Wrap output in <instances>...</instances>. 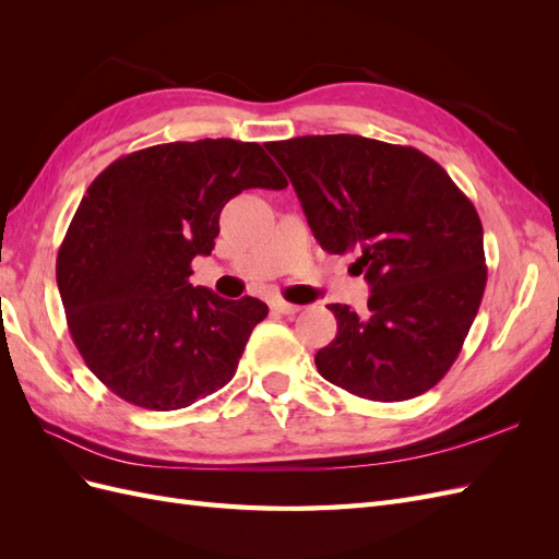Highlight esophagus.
Listing matches in <instances>:
<instances>
[{
    "instance_id": "1",
    "label": "esophagus",
    "mask_w": 559,
    "mask_h": 559,
    "mask_svg": "<svg viewBox=\"0 0 559 559\" xmlns=\"http://www.w3.org/2000/svg\"><path fill=\"white\" fill-rule=\"evenodd\" d=\"M270 308H273V310L280 312V314H296V312L300 310L298 306H294V302H286V300H282V298L270 300Z\"/></svg>"
}]
</instances>
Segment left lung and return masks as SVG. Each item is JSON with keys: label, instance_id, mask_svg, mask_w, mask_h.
I'll return each mask as SVG.
<instances>
[{"label": "left lung", "instance_id": "obj_1", "mask_svg": "<svg viewBox=\"0 0 559 559\" xmlns=\"http://www.w3.org/2000/svg\"><path fill=\"white\" fill-rule=\"evenodd\" d=\"M321 249L357 251L368 312L333 302L321 378L370 401H408L441 380L478 314L487 267L473 202L413 146L359 134L267 142Z\"/></svg>", "mask_w": 559, "mask_h": 559}]
</instances>
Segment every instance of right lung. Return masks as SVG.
Instances as JSON below:
<instances>
[{"label":"right lung","mask_w":559,"mask_h":559,"mask_svg":"<svg viewBox=\"0 0 559 559\" xmlns=\"http://www.w3.org/2000/svg\"><path fill=\"white\" fill-rule=\"evenodd\" d=\"M257 142L198 140L134 151L88 186L56 263L83 361L116 396L179 411L228 384L267 306L193 286L226 202L286 189Z\"/></svg>","instance_id":"right-lung-1"}]
</instances>
